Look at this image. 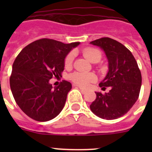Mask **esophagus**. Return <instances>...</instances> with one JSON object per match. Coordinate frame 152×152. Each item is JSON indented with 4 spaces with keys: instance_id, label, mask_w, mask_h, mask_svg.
<instances>
[{
    "instance_id": "34e87169",
    "label": "esophagus",
    "mask_w": 152,
    "mask_h": 152,
    "mask_svg": "<svg viewBox=\"0 0 152 152\" xmlns=\"http://www.w3.org/2000/svg\"><path fill=\"white\" fill-rule=\"evenodd\" d=\"M80 88V91H81V93H82V94H85V93H86V90L83 89V88Z\"/></svg>"
}]
</instances>
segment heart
Instances as JSON below:
<instances>
[{
  "instance_id": "heart-1",
  "label": "heart",
  "mask_w": 152,
  "mask_h": 152,
  "mask_svg": "<svg viewBox=\"0 0 152 152\" xmlns=\"http://www.w3.org/2000/svg\"><path fill=\"white\" fill-rule=\"evenodd\" d=\"M83 56L91 62H94L95 59L101 58V53L98 49L94 48H87L82 52ZM74 61V54L70 52L67 55L64 59V66L66 68L72 66ZM70 80H72L77 85L82 88H88L91 83L96 81V77L92 73H81V72H75L69 76Z\"/></svg>"
}]
</instances>
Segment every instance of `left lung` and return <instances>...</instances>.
<instances>
[{"mask_svg": "<svg viewBox=\"0 0 152 152\" xmlns=\"http://www.w3.org/2000/svg\"><path fill=\"white\" fill-rule=\"evenodd\" d=\"M91 44L100 47L107 56L109 72L99 86L104 94L96 93L90 106L95 115L104 119H115L128 113L137 101L142 85V75L132 52L123 44L109 37L98 39Z\"/></svg>", "mask_w": 152, "mask_h": 152, "instance_id": "left-lung-1", "label": "left lung"}]
</instances>
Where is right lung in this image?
<instances>
[{
    "mask_svg": "<svg viewBox=\"0 0 152 152\" xmlns=\"http://www.w3.org/2000/svg\"><path fill=\"white\" fill-rule=\"evenodd\" d=\"M79 44L41 39L26 45L17 56L10 77V89L17 104L29 117L46 122L62 110L72 84L62 80L53 89L49 80L61 77L64 58Z\"/></svg>",
    "mask_w": 152,
    "mask_h": 152,
    "instance_id": "right-lung-1",
    "label": "right lung"
}]
</instances>
